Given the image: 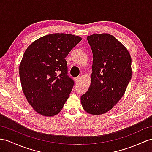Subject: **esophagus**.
Wrapping results in <instances>:
<instances>
[{"instance_id": "obj_1", "label": "esophagus", "mask_w": 152, "mask_h": 152, "mask_svg": "<svg viewBox=\"0 0 152 152\" xmlns=\"http://www.w3.org/2000/svg\"><path fill=\"white\" fill-rule=\"evenodd\" d=\"M80 76H77L76 77H75V79H74V80H75V81L76 83H77L79 81V80H80Z\"/></svg>"}]
</instances>
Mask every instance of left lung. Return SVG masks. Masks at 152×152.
Wrapping results in <instances>:
<instances>
[{
	"label": "left lung",
	"mask_w": 152,
	"mask_h": 152,
	"mask_svg": "<svg viewBox=\"0 0 152 152\" xmlns=\"http://www.w3.org/2000/svg\"><path fill=\"white\" fill-rule=\"evenodd\" d=\"M92 51L91 84L81 96L83 109L92 115L111 110L122 98L132 77V59L121 43L107 33L87 37Z\"/></svg>",
	"instance_id": "1"
}]
</instances>
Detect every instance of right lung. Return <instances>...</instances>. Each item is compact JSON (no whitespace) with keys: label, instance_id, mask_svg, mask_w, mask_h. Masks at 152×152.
<instances>
[{"label":"right lung","instance_id":"right-lung-1","mask_svg":"<svg viewBox=\"0 0 152 152\" xmlns=\"http://www.w3.org/2000/svg\"><path fill=\"white\" fill-rule=\"evenodd\" d=\"M81 40L72 34H50L33 42L26 50L19 75L23 92L38 114L56 115L69 98L75 81L67 75L65 58Z\"/></svg>","mask_w":152,"mask_h":152}]
</instances>
